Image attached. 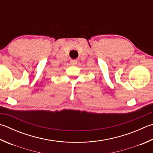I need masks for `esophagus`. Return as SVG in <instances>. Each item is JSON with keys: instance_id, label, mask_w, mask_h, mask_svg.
Masks as SVG:
<instances>
[{"instance_id": "obj_1", "label": "esophagus", "mask_w": 153, "mask_h": 153, "mask_svg": "<svg viewBox=\"0 0 153 153\" xmlns=\"http://www.w3.org/2000/svg\"><path fill=\"white\" fill-rule=\"evenodd\" d=\"M77 61L76 60H71V65H76L77 64Z\"/></svg>"}]
</instances>
